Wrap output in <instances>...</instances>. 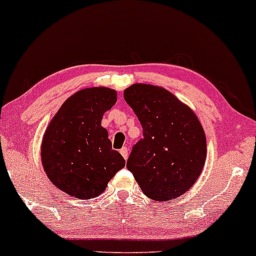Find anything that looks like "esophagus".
I'll return each instance as SVG.
<instances>
[{
  "label": "esophagus",
  "instance_id": "esophagus-1",
  "mask_svg": "<svg viewBox=\"0 0 256 256\" xmlns=\"http://www.w3.org/2000/svg\"><path fill=\"white\" fill-rule=\"evenodd\" d=\"M120 154H122V158H124L126 160V158H128V149L126 148V146H122V148L120 149Z\"/></svg>",
  "mask_w": 256,
  "mask_h": 256
}]
</instances>
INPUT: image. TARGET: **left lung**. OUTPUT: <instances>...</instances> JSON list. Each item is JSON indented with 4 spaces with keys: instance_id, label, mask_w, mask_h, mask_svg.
Masks as SVG:
<instances>
[{
    "instance_id": "1",
    "label": "left lung",
    "mask_w": 256,
    "mask_h": 256,
    "mask_svg": "<svg viewBox=\"0 0 256 256\" xmlns=\"http://www.w3.org/2000/svg\"><path fill=\"white\" fill-rule=\"evenodd\" d=\"M124 98L143 128V138L132 148L128 168L146 198L167 201L195 184L207 158L201 122L189 106L168 90L136 83Z\"/></svg>"
}]
</instances>
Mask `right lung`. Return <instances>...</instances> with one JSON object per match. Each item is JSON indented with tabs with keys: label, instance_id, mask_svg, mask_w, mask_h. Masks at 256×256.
Segmentation results:
<instances>
[{
	"label": "right lung",
	"instance_id": "right-lung-1",
	"mask_svg": "<svg viewBox=\"0 0 256 256\" xmlns=\"http://www.w3.org/2000/svg\"><path fill=\"white\" fill-rule=\"evenodd\" d=\"M116 102V91L85 88L64 102L43 134L40 158L49 180L79 200L98 198L108 182L125 166L112 149L104 114Z\"/></svg>",
	"mask_w": 256,
	"mask_h": 256
}]
</instances>
